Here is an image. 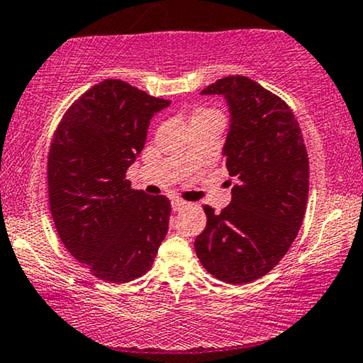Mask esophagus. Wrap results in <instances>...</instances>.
<instances>
[{"label":"esophagus","mask_w":363,"mask_h":363,"mask_svg":"<svg viewBox=\"0 0 363 363\" xmlns=\"http://www.w3.org/2000/svg\"><path fill=\"white\" fill-rule=\"evenodd\" d=\"M186 205H188L186 201L178 200V198H175V200H172V208H173V211H180V210H183V208H185Z\"/></svg>","instance_id":"1"}]
</instances>
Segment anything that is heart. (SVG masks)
I'll use <instances>...</instances> for the list:
<instances>
[{"label":"heart","instance_id":"obj_1","mask_svg":"<svg viewBox=\"0 0 363 363\" xmlns=\"http://www.w3.org/2000/svg\"><path fill=\"white\" fill-rule=\"evenodd\" d=\"M213 116H220V113L216 111H211V108H198L195 116H193V121H198V118H205V117H213Z\"/></svg>","mask_w":363,"mask_h":363}]
</instances>
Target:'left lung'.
Segmentation results:
<instances>
[{"instance_id": "8db88e82", "label": "left lung", "mask_w": 363, "mask_h": 363, "mask_svg": "<svg viewBox=\"0 0 363 363\" xmlns=\"http://www.w3.org/2000/svg\"><path fill=\"white\" fill-rule=\"evenodd\" d=\"M201 94L228 104L223 158L236 183L221 213L203 206L195 251L216 279L246 284L267 274L299 233L309 195L304 138L287 104L250 77H223Z\"/></svg>"}]
</instances>
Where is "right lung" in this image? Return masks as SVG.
Returning <instances> with one entry per match:
<instances>
[{
  "instance_id": "add662e5",
  "label": "right lung",
  "mask_w": 363,
  "mask_h": 363,
  "mask_svg": "<svg viewBox=\"0 0 363 363\" xmlns=\"http://www.w3.org/2000/svg\"><path fill=\"white\" fill-rule=\"evenodd\" d=\"M170 101L107 79L79 97L54 133L49 206L66 250L106 282L145 274L168 231L170 201L132 190L127 168Z\"/></svg>"
}]
</instances>
